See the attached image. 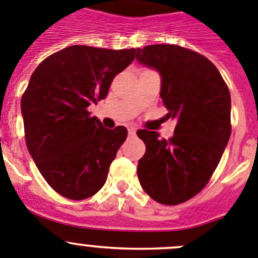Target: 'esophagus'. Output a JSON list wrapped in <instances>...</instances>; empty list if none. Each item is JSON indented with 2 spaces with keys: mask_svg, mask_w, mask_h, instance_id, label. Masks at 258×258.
<instances>
[{
  "mask_svg": "<svg viewBox=\"0 0 258 258\" xmlns=\"http://www.w3.org/2000/svg\"><path fill=\"white\" fill-rule=\"evenodd\" d=\"M135 135H136V128H135V127H130L128 136H135Z\"/></svg>",
  "mask_w": 258,
  "mask_h": 258,
  "instance_id": "obj_1",
  "label": "esophagus"
}]
</instances>
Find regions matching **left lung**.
Returning <instances> with one entry per match:
<instances>
[{
    "instance_id": "obj_1",
    "label": "left lung",
    "mask_w": 258,
    "mask_h": 258,
    "mask_svg": "<svg viewBox=\"0 0 258 258\" xmlns=\"http://www.w3.org/2000/svg\"><path fill=\"white\" fill-rule=\"evenodd\" d=\"M136 59L159 72L167 115L177 118L169 140L155 131H137L146 145L137 175L151 199L178 205L206 186L227 148L232 132L229 89L213 62L179 45L137 48Z\"/></svg>"
}]
</instances>
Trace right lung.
<instances>
[{"mask_svg": "<svg viewBox=\"0 0 258 258\" xmlns=\"http://www.w3.org/2000/svg\"><path fill=\"white\" fill-rule=\"evenodd\" d=\"M136 49L70 45L47 57L21 98L25 141L47 183L61 196L85 200L104 186L127 128L103 127L88 107L107 96Z\"/></svg>", "mask_w": 258, "mask_h": 258, "instance_id": "add662e5", "label": "right lung"}]
</instances>
